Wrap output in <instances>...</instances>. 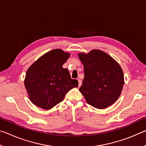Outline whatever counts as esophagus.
<instances>
[{"label":"esophagus","instance_id":"34e87169","mask_svg":"<svg viewBox=\"0 0 146 146\" xmlns=\"http://www.w3.org/2000/svg\"><path fill=\"white\" fill-rule=\"evenodd\" d=\"M78 86L80 87V86L82 85V81L80 79H78Z\"/></svg>","mask_w":146,"mask_h":146}]
</instances>
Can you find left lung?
Masks as SVG:
<instances>
[{
  "mask_svg": "<svg viewBox=\"0 0 146 146\" xmlns=\"http://www.w3.org/2000/svg\"><path fill=\"white\" fill-rule=\"evenodd\" d=\"M78 57L84 65V78L79 89L89 104L104 109L113 104L122 92L124 78L122 68L108 54L93 49Z\"/></svg>",
  "mask_w": 146,
  "mask_h": 146,
  "instance_id": "1",
  "label": "left lung"
}]
</instances>
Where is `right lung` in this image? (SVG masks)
<instances>
[{
  "mask_svg": "<svg viewBox=\"0 0 146 146\" xmlns=\"http://www.w3.org/2000/svg\"><path fill=\"white\" fill-rule=\"evenodd\" d=\"M70 55L62 49H53L29 68L24 86L33 104L50 110L63 100L69 91L78 87V80L71 79L68 69L62 68Z\"/></svg>",
  "mask_w": 146,
  "mask_h": 146,
  "instance_id": "add662e5",
  "label": "right lung"
}]
</instances>
